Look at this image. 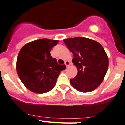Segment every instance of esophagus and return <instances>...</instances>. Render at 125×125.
<instances>
[{
  "label": "esophagus",
  "mask_w": 125,
  "mask_h": 125,
  "mask_svg": "<svg viewBox=\"0 0 125 125\" xmlns=\"http://www.w3.org/2000/svg\"><path fill=\"white\" fill-rule=\"evenodd\" d=\"M65 65L66 66V67H68V66L70 65V61H66V62H65Z\"/></svg>",
  "instance_id": "1"
}]
</instances>
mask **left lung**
Segmentation results:
<instances>
[{
  "instance_id": "left-lung-1",
  "label": "left lung",
  "mask_w": 125,
  "mask_h": 125,
  "mask_svg": "<svg viewBox=\"0 0 125 125\" xmlns=\"http://www.w3.org/2000/svg\"><path fill=\"white\" fill-rule=\"evenodd\" d=\"M73 53L72 62L78 69L75 78L70 79L73 87L80 92L93 91L101 84L108 67V59L103 47L89 38L76 37L63 40Z\"/></svg>"
}]
</instances>
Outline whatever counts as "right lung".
Instances as JSON below:
<instances>
[{
  "label": "right lung",
  "mask_w": 125,
  "mask_h": 125,
  "mask_svg": "<svg viewBox=\"0 0 125 125\" xmlns=\"http://www.w3.org/2000/svg\"><path fill=\"white\" fill-rule=\"evenodd\" d=\"M58 41L41 39L28 43L21 49L17 61V72L23 84L34 93L49 91L57 82L61 71L66 68L59 65L50 51Z\"/></svg>",
  "instance_id": "right-lung-1"
}]
</instances>
